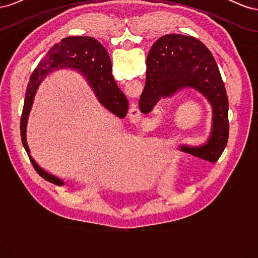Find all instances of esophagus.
I'll use <instances>...</instances> for the list:
<instances>
[{
    "label": "esophagus",
    "mask_w": 258,
    "mask_h": 258,
    "mask_svg": "<svg viewBox=\"0 0 258 258\" xmlns=\"http://www.w3.org/2000/svg\"><path fill=\"white\" fill-rule=\"evenodd\" d=\"M128 115L130 117V119H132L134 121L138 122L140 121V119H141V111L139 110V106L137 104H132Z\"/></svg>",
    "instance_id": "1"
}]
</instances>
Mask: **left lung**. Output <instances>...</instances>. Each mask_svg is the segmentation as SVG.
<instances>
[{"label":"left lung","mask_w":258,"mask_h":258,"mask_svg":"<svg viewBox=\"0 0 258 258\" xmlns=\"http://www.w3.org/2000/svg\"><path fill=\"white\" fill-rule=\"evenodd\" d=\"M146 66L140 111L151 113L160 99L171 98L185 89L200 93L212 108L210 136L204 144H181L179 148L195 157L215 162L227 145L229 121L227 93L212 53L192 36L167 34L152 46Z\"/></svg>","instance_id":"1"}]
</instances>
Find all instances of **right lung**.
<instances>
[{
  "label": "right lung",
  "mask_w": 258,
  "mask_h": 258,
  "mask_svg": "<svg viewBox=\"0 0 258 258\" xmlns=\"http://www.w3.org/2000/svg\"><path fill=\"white\" fill-rule=\"evenodd\" d=\"M61 69L77 70L81 72L95 92L100 104L117 117L124 118L128 111V100L114 80L111 59L102 44L90 36H69L52 46L30 77L20 119V135L22 144L36 172L46 181L59 186L66 185V183L41 168L30 155L27 143V124L38 86L48 74Z\"/></svg>",
  "instance_id": "add662e5"
}]
</instances>
